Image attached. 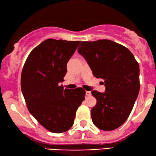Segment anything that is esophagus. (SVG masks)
Wrapping results in <instances>:
<instances>
[{
    "label": "esophagus",
    "instance_id": "esophagus-1",
    "mask_svg": "<svg viewBox=\"0 0 156 156\" xmlns=\"http://www.w3.org/2000/svg\"><path fill=\"white\" fill-rule=\"evenodd\" d=\"M85 95H86V96L91 95V92L90 91H86V92H85Z\"/></svg>",
    "mask_w": 156,
    "mask_h": 156
}]
</instances>
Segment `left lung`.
<instances>
[{
    "instance_id": "8db88e82",
    "label": "left lung",
    "mask_w": 156,
    "mask_h": 156,
    "mask_svg": "<svg viewBox=\"0 0 156 156\" xmlns=\"http://www.w3.org/2000/svg\"><path fill=\"white\" fill-rule=\"evenodd\" d=\"M78 51L94 76L105 80V93L91 92L97 100L91 109L93 124L101 130L117 129L129 117L139 95V63L126 47L108 39L83 41Z\"/></svg>"
}]
</instances>
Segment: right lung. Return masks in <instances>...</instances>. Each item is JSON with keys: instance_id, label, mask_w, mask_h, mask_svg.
Returning a JSON list of instances; mask_svg holds the SVG:
<instances>
[{"instance_id": "1", "label": "right lung", "mask_w": 156, "mask_h": 156, "mask_svg": "<svg viewBox=\"0 0 156 156\" xmlns=\"http://www.w3.org/2000/svg\"><path fill=\"white\" fill-rule=\"evenodd\" d=\"M81 41L48 39L28 56L21 75V90L28 110L53 133L71 128L78 107L85 100L82 87L63 89L68 61Z\"/></svg>"}]
</instances>
